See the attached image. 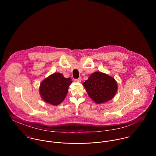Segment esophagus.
Returning a JSON list of instances; mask_svg holds the SVG:
<instances>
[{
    "label": "esophagus",
    "mask_w": 156,
    "mask_h": 156,
    "mask_svg": "<svg viewBox=\"0 0 156 156\" xmlns=\"http://www.w3.org/2000/svg\"><path fill=\"white\" fill-rule=\"evenodd\" d=\"M81 81H82V78L81 77H79V79H75V82H80Z\"/></svg>",
    "instance_id": "1"
}]
</instances>
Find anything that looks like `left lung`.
<instances>
[{
    "instance_id": "1",
    "label": "left lung",
    "mask_w": 156,
    "mask_h": 156,
    "mask_svg": "<svg viewBox=\"0 0 156 156\" xmlns=\"http://www.w3.org/2000/svg\"><path fill=\"white\" fill-rule=\"evenodd\" d=\"M82 84L90 98L97 104L111 100L118 90V84L115 79L102 72L93 73Z\"/></svg>"
}]
</instances>
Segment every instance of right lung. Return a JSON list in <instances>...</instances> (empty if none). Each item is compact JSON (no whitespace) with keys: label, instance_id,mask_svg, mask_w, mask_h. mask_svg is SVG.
<instances>
[{"label":"right lung","instance_id":"right-lung-1","mask_svg":"<svg viewBox=\"0 0 156 156\" xmlns=\"http://www.w3.org/2000/svg\"><path fill=\"white\" fill-rule=\"evenodd\" d=\"M71 83L70 78H65L60 73H55L41 82L39 92L45 103L57 106L64 100Z\"/></svg>","mask_w":156,"mask_h":156}]
</instances>
